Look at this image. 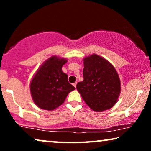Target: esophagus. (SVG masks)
<instances>
[{
  "label": "esophagus",
  "mask_w": 151,
  "mask_h": 151,
  "mask_svg": "<svg viewBox=\"0 0 151 151\" xmlns=\"http://www.w3.org/2000/svg\"><path fill=\"white\" fill-rule=\"evenodd\" d=\"M73 86H74V87H76V86H77V82L74 83V84H73Z\"/></svg>",
  "instance_id": "1"
}]
</instances>
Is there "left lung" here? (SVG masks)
<instances>
[{
    "instance_id": "left-lung-1",
    "label": "left lung",
    "mask_w": 151,
    "mask_h": 151,
    "mask_svg": "<svg viewBox=\"0 0 151 151\" xmlns=\"http://www.w3.org/2000/svg\"><path fill=\"white\" fill-rule=\"evenodd\" d=\"M84 80L77 84L81 97L94 111L112 108L121 92L120 79L114 66L97 55L84 58Z\"/></svg>"
}]
</instances>
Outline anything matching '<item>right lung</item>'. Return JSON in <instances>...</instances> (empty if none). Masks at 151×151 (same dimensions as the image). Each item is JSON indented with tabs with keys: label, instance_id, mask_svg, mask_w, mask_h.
I'll list each match as a JSON object with an SVG mask.
<instances>
[{
	"label": "right lung",
	"instance_id": "obj_1",
	"mask_svg": "<svg viewBox=\"0 0 151 151\" xmlns=\"http://www.w3.org/2000/svg\"><path fill=\"white\" fill-rule=\"evenodd\" d=\"M67 60L56 56L46 60L30 82L32 99L39 108L54 110L65 101L70 91L75 89L68 81V76L62 71Z\"/></svg>",
	"mask_w": 151,
	"mask_h": 151
}]
</instances>
